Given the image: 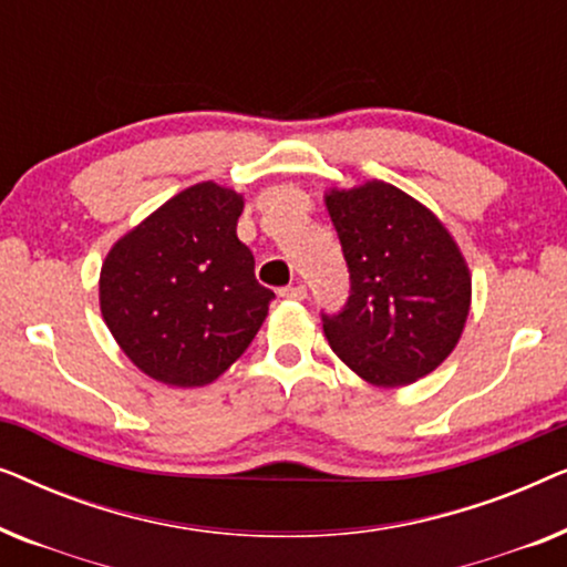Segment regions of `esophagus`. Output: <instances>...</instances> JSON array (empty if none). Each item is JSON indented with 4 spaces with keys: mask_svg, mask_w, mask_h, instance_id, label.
<instances>
[{
    "mask_svg": "<svg viewBox=\"0 0 567 567\" xmlns=\"http://www.w3.org/2000/svg\"><path fill=\"white\" fill-rule=\"evenodd\" d=\"M284 299H291V301H305L307 299V286H286V289L278 291Z\"/></svg>",
    "mask_w": 567,
    "mask_h": 567,
    "instance_id": "1",
    "label": "esophagus"
}]
</instances>
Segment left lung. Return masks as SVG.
<instances>
[{"instance_id": "obj_1", "label": "left lung", "mask_w": 567, "mask_h": 567, "mask_svg": "<svg viewBox=\"0 0 567 567\" xmlns=\"http://www.w3.org/2000/svg\"><path fill=\"white\" fill-rule=\"evenodd\" d=\"M324 206L351 274L343 312L322 317L324 338L369 384L417 382L467 322L472 276L460 245L429 206L384 181L330 188Z\"/></svg>"}]
</instances>
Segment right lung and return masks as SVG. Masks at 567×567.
I'll return each instance as SVG.
<instances>
[{
	"mask_svg": "<svg viewBox=\"0 0 567 567\" xmlns=\"http://www.w3.org/2000/svg\"><path fill=\"white\" fill-rule=\"evenodd\" d=\"M245 198L214 181L165 200L100 268V312L146 377L169 386L219 379L258 336L274 291L239 243Z\"/></svg>",
	"mask_w": 567,
	"mask_h": 567,
	"instance_id": "1",
	"label": "right lung"
}]
</instances>
